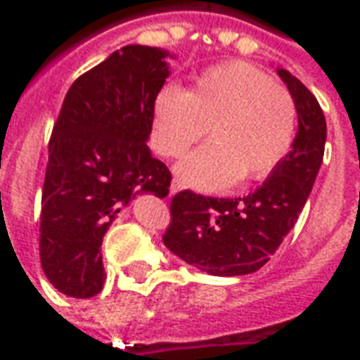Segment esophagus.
Returning a JSON list of instances; mask_svg holds the SVG:
<instances>
[{"label":"esophagus","instance_id":"1","mask_svg":"<svg viewBox=\"0 0 360 360\" xmlns=\"http://www.w3.org/2000/svg\"><path fill=\"white\" fill-rule=\"evenodd\" d=\"M179 191H181L179 179H173L172 185H169V193H172V195H175V193H179Z\"/></svg>","mask_w":360,"mask_h":360}]
</instances>
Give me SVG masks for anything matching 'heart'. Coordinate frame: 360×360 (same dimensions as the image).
Segmentation results:
<instances>
[{
    "label": "heart",
    "instance_id": "heart-1",
    "mask_svg": "<svg viewBox=\"0 0 360 360\" xmlns=\"http://www.w3.org/2000/svg\"><path fill=\"white\" fill-rule=\"evenodd\" d=\"M212 142L177 164L183 183L219 191L239 179H266L293 146L297 108L283 86L257 67L231 61L200 73L191 90L164 86L154 102L152 142L162 156L183 154L206 134Z\"/></svg>",
    "mask_w": 360,
    "mask_h": 360
}]
</instances>
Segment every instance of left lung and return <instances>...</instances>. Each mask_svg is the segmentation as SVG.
Wrapping results in <instances>:
<instances>
[{"label":"left lung","mask_w":360,"mask_h":360,"mask_svg":"<svg viewBox=\"0 0 360 360\" xmlns=\"http://www.w3.org/2000/svg\"><path fill=\"white\" fill-rule=\"evenodd\" d=\"M291 92L299 129L285 160L247 196L214 198L181 191L172 198L164 245L187 264L212 276L260 270L293 229L322 165L326 117L297 77L278 69Z\"/></svg>","instance_id":"obj_1"}]
</instances>
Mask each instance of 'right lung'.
Listing matches in <instances>:
<instances>
[{
  "label": "right lung",
  "instance_id": "obj_1",
  "mask_svg": "<svg viewBox=\"0 0 360 360\" xmlns=\"http://www.w3.org/2000/svg\"><path fill=\"white\" fill-rule=\"evenodd\" d=\"M169 51L131 44L81 75L51 131L40 214V262L58 291H102V239L136 195H169L172 173L152 156L154 102Z\"/></svg>",
  "mask_w": 360,
  "mask_h": 360
}]
</instances>
